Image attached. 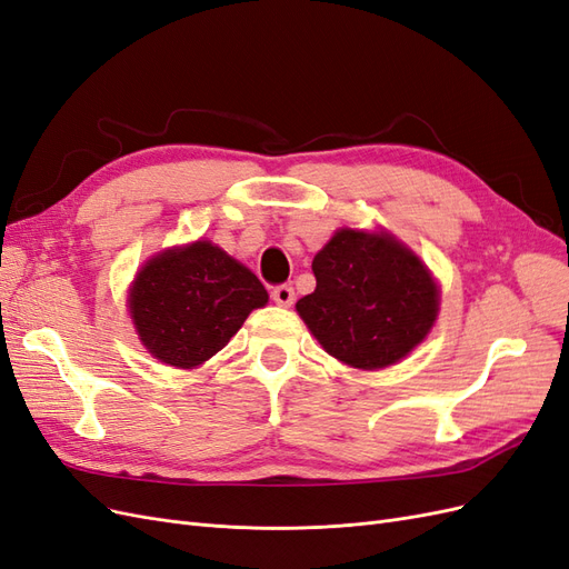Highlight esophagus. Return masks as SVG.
Here are the masks:
<instances>
[{
    "label": "esophagus",
    "instance_id": "obj_1",
    "mask_svg": "<svg viewBox=\"0 0 569 569\" xmlns=\"http://www.w3.org/2000/svg\"><path fill=\"white\" fill-rule=\"evenodd\" d=\"M297 295H295V287L291 284H278L272 289V301L280 303V306H291L295 303Z\"/></svg>",
    "mask_w": 569,
    "mask_h": 569
}]
</instances>
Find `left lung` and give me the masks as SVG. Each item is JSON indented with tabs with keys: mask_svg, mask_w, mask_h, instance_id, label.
Returning a JSON list of instances; mask_svg holds the SVG:
<instances>
[{
	"mask_svg": "<svg viewBox=\"0 0 569 569\" xmlns=\"http://www.w3.org/2000/svg\"><path fill=\"white\" fill-rule=\"evenodd\" d=\"M316 291L297 311L322 349L377 370L410 353L437 320L439 291L420 258L389 234L339 230L313 258Z\"/></svg>",
	"mask_w": 569,
	"mask_h": 569,
	"instance_id": "8db88e82",
	"label": "left lung"
}]
</instances>
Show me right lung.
I'll use <instances>...</instances> for the list:
<instances>
[{
  "instance_id": "obj_1",
  "label": "right lung",
  "mask_w": 569,
  "mask_h": 569,
  "mask_svg": "<svg viewBox=\"0 0 569 569\" xmlns=\"http://www.w3.org/2000/svg\"><path fill=\"white\" fill-rule=\"evenodd\" d=\"M266 303L261 280L211 242L153 256L130 289L140 339L173 368H197L216 356Z\"/></svg>"
}]
</instances>
